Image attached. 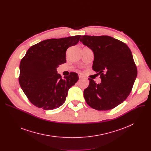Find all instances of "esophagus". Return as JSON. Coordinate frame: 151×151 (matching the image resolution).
Segmentation results:
<instances>
[{"mask_svg": "<svg viewBox=\"0 0 151 151\" xmlns=\"http://www.w3.org/2000/svg\"><path fill=\"white\" fill-rule=\"evenodd\" d=\"M78 76H79V79H82V78H83L84 76H83V75L82 74H81V73H79L78 74Z\"/></svg>", "mask_w": 151, "mask_h": 151, "instance_id": "esophagus-1", "label": "esophagus"}]
</instances>
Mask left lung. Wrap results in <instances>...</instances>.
Returning <instances> with one entry per match:
<instances>
[{
	"mask_svg": "<svg viewBox=\"0 0 151 151\" xmlns=\"http://www.w3.org/2000/svg\"><path fill=\"white\" fill-rule=\"evenodd\" d=\"M80 41L94 52L93 69L100 75L97 84L88 78L84 90L87 103L98 111H108L122 103L130 94L137 70L130 49L125 43L109 36H82Z\"/></svg>",
	"mask_w": 151,
	"mask_h": 151,
	"instance_id": "left-lung-1",
	"label": "left lung"
}]
</instances>
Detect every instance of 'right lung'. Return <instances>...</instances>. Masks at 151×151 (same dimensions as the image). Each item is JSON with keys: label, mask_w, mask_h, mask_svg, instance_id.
Here are the masks:
<instances>
[{"label": "right lung", "mask_w": 151, "mask_h": 151, "mask_svg": "<svg viewBox=\"0 0 151 151\" xmlns=\"http://www.w3.org/2000/svg\"><path fill=\"white\" fill-rule=\"evenodd\" d=\"M81 36L50 39L32 46L19 64V83L29 101L44 110L58 108L66 100L69 89L78 81L71 72L64 76L57 68L66 62L67 49L76 45Z\"/></svg>", "instance_id": "1"}]
</instances>
